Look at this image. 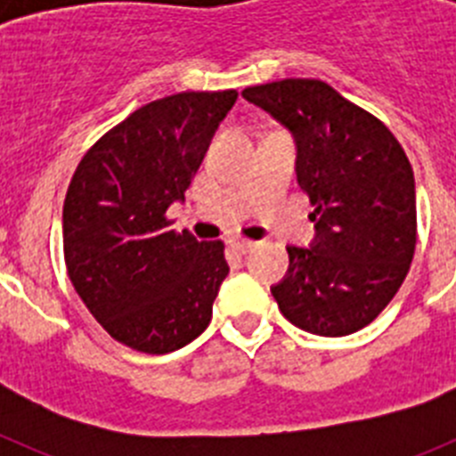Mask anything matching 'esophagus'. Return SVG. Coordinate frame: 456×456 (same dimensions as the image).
<instances>
[{
	"label": "esophagus",
	"instance_id": "34e87169",
	"mask_svg": "<svg viewBox=\"0 0 456 456\" xmlns=\"http://www.w3.org/2000/svg\"><path fill=\"white\" fill-rule=\"evenodd\" d=\"M253 247H256V241H251V240H232L231 241V248L237 253H248Z\"/></svg>",
	"mask_w": 456,
	"mask_h": 456
}]
</instances>
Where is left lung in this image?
Listing matches in <instances>:
<instances>
[{"label": "left lung", "instance_id": "8db88e82", "mask_svg": "<svg viewBox=\"0 0 456 456\" xmlns=\"http://www.w3.org/2000/svg\"><path fill=\"white\" fill-rule=\"evenodd\" d=\"M297 139V180L313 205L317 240L288 247L289 272L272 288L304 331H361L390 304L416 253L413 168L377 116L320 79H278L241 91Z\"/></svg>", "mask_w": 456, "mask_h": 456}]
</instances>
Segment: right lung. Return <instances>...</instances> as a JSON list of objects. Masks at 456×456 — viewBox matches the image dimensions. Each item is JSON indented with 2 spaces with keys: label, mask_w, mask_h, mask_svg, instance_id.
<instances>
[{
  "label": "right lung",
  "mask_w": 456,
  "mask_h": 456,
  "mask_svg": "<svg viewBox=\"0 0 456 456\" xmlns=\"http://www.w3.org/2000/svg\"><path fill=\"white\" fill-rule=\"evenodd\" d=\"M237 91L152 100L100 136L75 168L63 203L68 278L109 336L168 354L205 331L228 276L225 244L173 231L209 139Z\"/></svg>",
  "instance_id": "right-lung-1"
}]
</instances>
